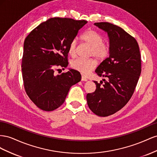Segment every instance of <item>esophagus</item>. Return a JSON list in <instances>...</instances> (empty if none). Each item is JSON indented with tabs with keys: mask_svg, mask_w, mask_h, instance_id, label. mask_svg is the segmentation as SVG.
<instances>
[{
	"mask_svg": "<svg viewBox=\"0 0 157 157\" xmlns=\"http://www.w3.org/2000/svg\"><path fill=\"white\" fill-rule=\"evenodd\" d=\"M82 81L86 82V81H87V79L86 77H85V76H82Z\"/></svg>",
	"mask_w": 157,
	"mask_h": 157,
	"instance_id": "1",
	"label": "esophagus"
}]
</instances>
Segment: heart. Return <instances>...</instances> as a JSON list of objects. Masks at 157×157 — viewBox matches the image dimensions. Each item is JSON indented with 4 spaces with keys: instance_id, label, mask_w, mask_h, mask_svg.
I'll return each instance as SVG.
<instances>
[{
    "instance_id": "heart-1",
    "label": "heart",
    "mask_w": 157,
    "mask_h": 157,
    "mask_svg": "<svg viewBox=\"0 0 157 157\" xmlns=\"http://www.w3.org/2000/svg\"><path fill=\"white\" fill-rule=\"evenodd\" d=\"M82 41L91 47L89 51V56H94L98 60H104L109 56L110 48L107 43L103 42V37L97 31L89 29L86 31L81 37ZM76 40L74 39L70 43L68 47V53L71 57L76 55ZM97 65L95 59H78L71 62V66L73 69L79 71L82 74H87L90 72Z\"/></svg>"
}]
</instances>
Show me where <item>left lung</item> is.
Returning <instances> with one entry per match:
<instances>
[{
  "label": "left lung",
  "instance_id": "left-lung-1",
  "mask_svg": "<svg viewBox=\"0 0 157 157\" xmlns=\"http://www.w3.org/2000/svg\"><path fill=\"white\" fill-rule=\"evenodd\" d=\"M94 25L108 34L110 51L95 70L106 78L104 83L94 81L96 90L86 97L93 113L105 117L122 109L133 95L141 72V55L136 39L120 27L109 22Z\"/></svg>",
  "mask_w": 157,
  "mask_h": 157
}]
</instances>
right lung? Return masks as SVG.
<instances>
[{
  "mask_svg": "<svg viewBox=\"0 0 157 157\" xmlns=\"http://www.w3.org/2000/svg\"><path fill=\"white\" fill-rule=\"evenodd\" d=\"M87 23L52 17L39 24L25 38L21 62L24 86L27 95L40 109L52 111L59 108L70 87L81 80L77 70L70 69L55 75V69L64 70L68 66L70 43Z\"/></svg>",
  "mask_w": 157,
  "mask_h": 157,
  "instance_id": "obj_1",
  "label": "right lung"
}]
</instances>
